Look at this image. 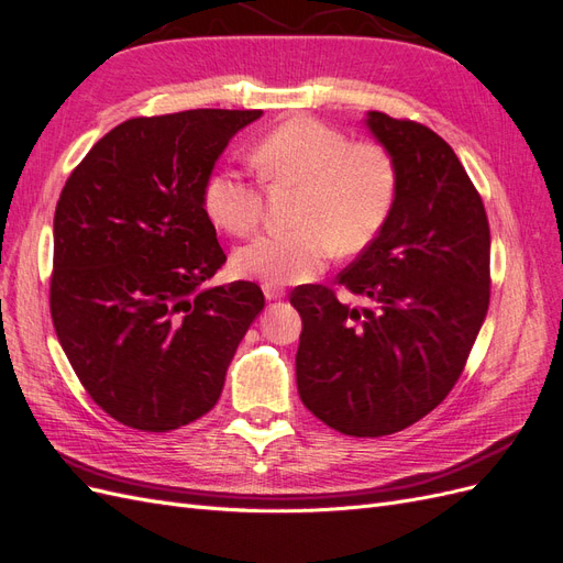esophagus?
<instances>
[{
    "instance_id": "obj_1",
    "label": "esophagus",
    "mask_w": 563,
    "mask_h": 563,
    "mask_svg": "<svg viewBox=\"0 0 563 563\" xmlns=\"http://www.w3.org/2000/svg\"><path fill=\"white\" fill-rule=\"evenodd\" d=\"M263 294L267 300H279L286 296V288L282 284H263Z\"/></svg>"
}]
</instances>
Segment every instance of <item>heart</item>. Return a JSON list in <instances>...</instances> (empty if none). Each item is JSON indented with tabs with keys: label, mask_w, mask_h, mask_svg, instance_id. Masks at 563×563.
Wrapping results in <instances>:
<instances>
[{
	"label": "heart",
	"mask_w": 563,
	"mask_h": 563,
	"mask_svg": "<svg viewBox=\"0 0 563 563\" xmlns=\"http://www.w3.org/2000/svg\"><path fill=\"white\" fill-rule=\"evenodd\" d=\"M263 180L296 185L294 230L265 232L234 253L242 277L267 284L310 279L335 249L360 253L383 232L399 192L397 162L378 143H352L340 129L296 117L265 133L251 150ZM203 211L230 234L244 236L263 218L258 183L218 168L203 185Z\"/></svg>",
	"instance_id": "b5f03b06"
}]
</instances>
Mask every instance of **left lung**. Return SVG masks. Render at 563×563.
I'll use <instances>...</instances> for the list:
<instances>
[{"mask_svg":"<svg viewBox=\"0 0 563 563\" xmlns=\"http://www.w3.org/2000/svg\"><path fill=\"white\" fill-rule=\"evenodd\" d=\"M397 162L399 192L383 232L335 284L368 300L350 308L305 284L296 378L302 404L350 437L406 430L446 399L490 300V230L482 195L453 147L413 119L368 112Z\"/></svg>","mask_w":563,"mask_h":563,"instance_id":"left-lung-1","label":"left lung"}]
</instances>
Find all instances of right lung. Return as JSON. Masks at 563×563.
<instances>
[{"instance_id":"right-lung-1","label":"right lung","mask_w":563,"mask_h":563,"mask_svg":"<svg viewBox=\"0 0 563 563\" xmlns=\"http://www.w3.org/2000/svg\"><path fill=\"white\" fill-rule=\"evenodd\" d=\"M261 114L126 119L63 187L51 319L84 389L126 428L168 432L209 413L265 308L253 282L203 286L228 255L201 201L232 135Z\"/></svg>"}]
</instances>
